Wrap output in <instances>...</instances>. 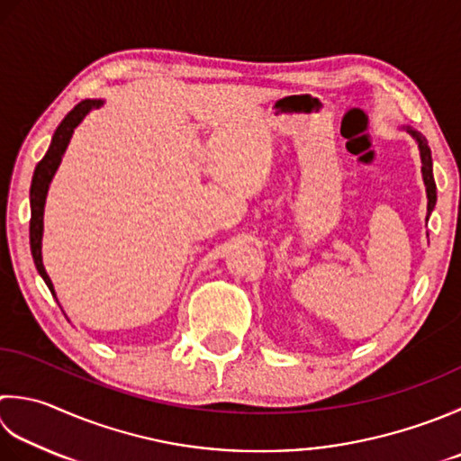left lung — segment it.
<instances>
[{"label":"left lung","instance_id":"1","mask_svg":"<svg viewBox=\"0 0 461 461\" xmlns=\"http://www.w3.org/2000/svg\"><path fill=\"white\" fill-rule=\"evenodd\" d=\"M413 140L418 141L420 148V158H421V176H423V184H426V194H428V215L434 212L436 202H438V192H436V182H434V166H431V149L428 146L426 138L416 130L405 128Z\"/></svg>","mask_w":461,"mask_h":461}]
</instances>
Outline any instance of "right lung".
I'll list each match as a JSON object with an SVG mask.
<instances>
[{
    "mask_svg": "<svg viewBox=\"0 0 461 461\" xmlns=\"http://www.w3.org/2000/svg\"><path fill=\"white\" fill-rule=\"evenodd\" d=\"M104 102L102 99H84L79 102L74 110H71L66 117H63L61 123L58 125L56 133L51 138V146L45 153L43 159L35 166L33 177H32V187H30V203H32V220H30V246H32V256L35 261V267H38L40 276L43 277V282L48 284L51 295H56L53 292V284L45 272L43 261H41V238H43V207H45V197H48V189L53 176L61 164L63 153L68 149V143L74 135V130L81 123V120L92 112L102 107Z\"/></svg>",
    "mask_w": 461,
    "mask_h": 461,
    "instance_id": "add662e5",
    "label": "right lung"
}]
</instances>
